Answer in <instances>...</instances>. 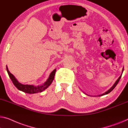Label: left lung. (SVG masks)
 <instances>
[{"label": "left lung", "mask_w": 128, "mask_h": 128, "mask_svg": "<svg viewBox=\"0 0 128 128\" xmlns=\"http://www.w3.org/2000/svg\"><path fill=\"white\" fill-rule=\"evenodd\" d=\"M123 71H124V69H122V72H123ZM121 76H122V74H121V75L119 77V78L117 80H116V82H115V83L114 84V85L113 86H112L111 88H110L109 90H108L107 91H106L104 93V94H101V95H98V96H102V95H106V94H108V93H110V92H111V91L113 90L116 87V86L117 85V84H118V82L120 81V79H121Z\"/></svg>", "instance_id": "1"}]
</instances>
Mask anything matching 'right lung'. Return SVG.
I'll use <instances>...</instances> for the list:
<instances>
[{"mask_svg":"<svg viewBox=\"0 0 128 128\" xmlns=\"http://www.w3.org/2000/svg\"><path fill=\"white\" fill-rule=\"evenodd\" d=\"M7 71L8 72V74L9 75V77L10 78L11 81L12 82L13 84H14L15 87L18 88L19 90L22 91L23 92L28 93V94H35V93H38L41 92L42 91H44L45 89H46L51 84L52 82L54 79L55 73H56V69L54 70L53 71L51 72L49 77L46 81L43 84L38 86H36L33 85H28V84H22L20 83L17 80L15 76L11 74L8 70V68L6 66Z\"/></svg>","mask_w":128,"mask_h":128,"instance_id":"right-lung-1","label":"right lung"}]
</instances>
